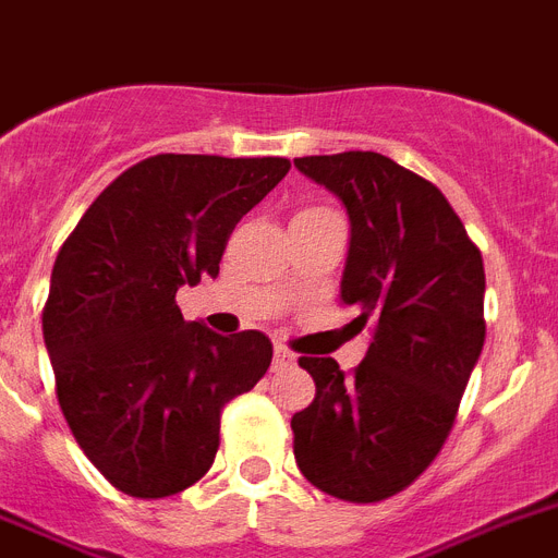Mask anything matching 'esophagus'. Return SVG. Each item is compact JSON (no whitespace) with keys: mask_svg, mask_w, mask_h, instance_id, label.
<instances>
[{"mask_svg":"<svg viewBox=\"0 0 558 558\" xmlns=\"http://www.w3.org/2000/svg\"><path fill=\"white\" fill-rule=\"evenodd\" d=\"M296 362V356L288 351V348H282V344H276L274 348V371H284V367H290Z\"/></svg>","mask_w":558,"mask_h":558,"instance_id":"esophagus-1","label":"esophagus"}]
</instances>
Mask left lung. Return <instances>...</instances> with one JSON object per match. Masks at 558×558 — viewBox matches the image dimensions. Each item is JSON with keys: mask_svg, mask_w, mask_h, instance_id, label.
Returning a JSON list of instances; mask_svg holds the SVG:
<instances>
[{"mask_svg": "<svg viewBox=\"0 0 558 558\" xmlns=\"http://www.w3.org/2000/svg\"><path fill=\"white\" fill-rule=\"evenodd\" d=\"M351 216L342 305L371 330L351 373L302 356L316 381L293 413L302 476L336 499H390L430 468L453 430L485 344V265L434 182L373 150L293 159Z\"/></svg>", "mask_w": 558, "mask_h": 558, "instance_id": "8db88e82", "label": "left lung"}]
</instances>
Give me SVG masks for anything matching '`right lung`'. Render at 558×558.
I'll return each instance as SVG.
<instances>
[{
  "mask_svg": "<svg viewBox=\"0 0 558 558\" xmlns=\"http://www.w3.org/2000/svg\"><path fill=\"white\" fill-rule=\"evenodd\" d=\"M288 170L282 156H150L59 247L41 311L59 408L122 494L165 499L196 485L219 450L222 408L268 373V336L185 322L177 290L219 274L239 219Z\"/></svg>",
  "mask_w": 558,
  "mask_h": 558,
  "instance_id": "add662e5",
  "label": "right lung"
}]
</instances>
